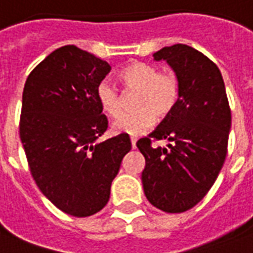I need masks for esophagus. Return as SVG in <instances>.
Instances as JSON below:
<instances>
[{"label":"esophagus","mask_w":253,"mask_h":253,"mask_svg":"<svg viewBox=\"0 0 253 253\" xmlns=\"http://www.w3.org/2000/svg\"><path fill=\"white\" fill-rule=\"evenodd\" d=\"M136 142H137V139L135 136H132L130 137V143H132V147H133V149H135V147H136Z\"/></svg>","instance_id":"1"}]
</instances>
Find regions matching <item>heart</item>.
<instances>
[{
    "label": "heart",
    "mask_w": 253,
    "mask_h": 253,
    "mask_svg": "<svg viewBox=\"0 0 253 253\" xmlns=\"http://www.w3.org/2000/svg\"><path fill=\"white\" fill-rule=\"evenodd\" d=\"M125 89H137L133 100L136 110L124 113L114 121V130L140 135L151 128L158 117L169 116L180 96L179 78L172 71H160L154 64L132 62L118 73ZM96 100L103 113L117 117L121 113V93L113 83L103 80L96 86Z\"/></svg>",
    "instance_id": "heart-1"
}]
</instances>
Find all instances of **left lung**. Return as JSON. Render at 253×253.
<instances>
[{
	"mask_svg": "<svg viewBox=\"0 0 253 253\" xmlns=\"http://www.w3.org/2000/svg\"><path fill=\"white\" fill-rule=\"evenodd\" d=\"M167 60L180 84V96L169 116L137 140L144 156V194L151 205L168 213L191 210L210 191L226 156L231 110L222 74L204 53L184 43L154 53ZM168 138L167 148L152 143Z\"/></svg>",
	"mask_w": 253,
	"mask_h": 253,
	"instance_id": "8db88e82",
	"label": "left lung"
}]
</instances>
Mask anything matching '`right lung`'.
I'll use <instances>...</instances> for the list:
<instances>
[{"instance_id": "add662e5", "label": "right lung", "mask_w": 253, "mask_h": 253, "mask_svg": "<svg viewBox=\"0 0 253 253\" xmlns=\"http://www.w3.org/2000/svg\"><path fill=\"white\" fill-rule=\"evenodd\" d=\"M110 70L107 62L66 45L37 64L24 84L19 133L31 176L43 196L71 216L103 210L132 149L126 133L99 142L109 121L96 86Z\"/></svg>"}]
</instances>
